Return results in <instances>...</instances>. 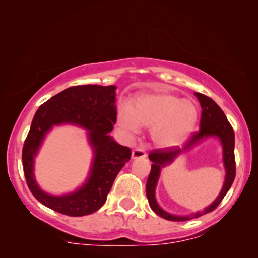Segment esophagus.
<instances>
[{"instance_id": "esophagus-1", "label": "esophagus", "mask_w": 258, "mask_h": 258, "mask_svg": "<svg viewBox=\"0 0 258 258\" xmlns=\"http://www.w3.org/2000/svg\"><path fill=\"white\" fill-rule=\"evenodd\" d=\"M146 156H147L146 150H144L143 148H141V147L135 148V149H134L133 153H132V157L134 158V160H135V158H143Z\"/></svg>"}]
</instances>
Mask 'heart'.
<instances>
[{
  "label": "heart",
  "mask_w": 258,
  "mask_h": 258,
  "mask_svg": "<svg viewBox=\"0 0 258 258\" xmlns=\"http://www.w3.org/2000/svg\"><path fill=\"white\" fill-rule=\"evenodd\" d=\"M199 110L192 101L169 93L139 94L132 102H123L116 112V124L126 135L139 134L142 126L151 128L153 141L160 147H175L195 130Z\"/></svg>",
  "instance_id": "obj_1"
}]
</instances>
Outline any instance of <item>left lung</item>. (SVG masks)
Returning <instances> with one entry per match:
<instances>
[{
    "mask_svg": "<svg viewBox=\"0 0 258 258\" xmlns=\"http://www.w3.org/2000/svg\"><path fill=\"white\" fill-rule=\"evenodd\" d=\"M195 96L199 98L201 108H202V112H201V121H200V130L192 134V136L183 144L182 148L179 147H169L163 148V149H155L149 154V160L153 162L151 164V170L147 181V197L149 201V206L151 209L154 210L155 214L158 216L165 218L168 221H176V222H183L189 221L191 218H197L202 215H206L208 213L216 209L218 204L222 202L224 196L230 189L232 183H234L235 176H236V162H235V133L234 129L229 121L227 119V116L223 112V110L218 107L216 102L211 100L210 97L206 96V95L195 93ZM215 136L218 137L221 141L222 146L224 147V163L226 168V181L222 188L220 195L218 199L201 213H197L191 217H176L164 212L158 206L154 199V189L159 177L160 168L165 165L170 164L179 153L185 152L191 149L197 143H199L203 138L207 137Z\"/></svg>",
    "mask_w": 258,
    "mask_h": 258,
    "instance_id": "left-lung-1",
    "label": "left lung"
}]
</instances>
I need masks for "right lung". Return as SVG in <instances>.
I'll return each instance as SVG.
<instances>
[{
    "label": "right lung",
    "mask_w": 258,
    "mask_h": 258,
    "mask_svg": "<svg viewBox=\"0 0 258 258\" xmlns=\"http://www.w3.org/2000/svg\"><path fill=\"white\" fill-rule=\"evenodd\" d=\"M115 86L70 87L44 102L35 114L22 150L28 188L38 202L67 216L93 214L103 206L119 170L132 157V150L109 135L116 122ZM75 124L88 130L94 161L87 182L75 193L51 197L33 178V158L45 134L54 125Z\"/></svg>",
    "instance_id": "add662e5"
}]
</instances>
